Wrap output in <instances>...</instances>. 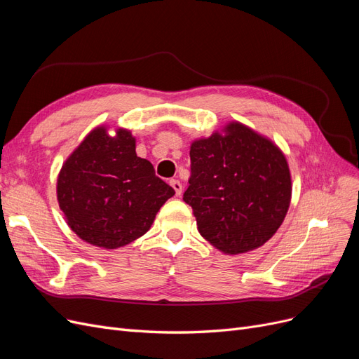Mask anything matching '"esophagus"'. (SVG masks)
Segmentation results:
<instances>
[{
  "label": "esophagus",
  "mask_w": 359,
  "mask_h": 359,
  "mask_svg": "<svg viewBox=\"0 0 359 359\" xmlns=\"http://www.w3.org/2000/svg\"><path fill=\"white\" fill-rule=\"evenodd\" d=\"M170 185H172V189L175 190V194L181 196V193H182V184L178 180H172Z\"/></svg>",
  "instance_id": "esophagus-1"
}]
</instances>
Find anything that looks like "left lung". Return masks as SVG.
Listing matches in <instances>:
<instances>
[{
  "instance_id": "8db88e82",
  "label": "left lung",
  "mask_w": 359,
  "mask_h": 359,
  "mask_svg": "<svg viewBox=\"0 0 359 359\" xmlns=\"http://www.w3.org/2000/svg\"><path fill=\"white\" fill-rule=\"evenodd\" d=\"M191 177L184 202L197 230L229 255L263 246L278 231L291 203L290 166L264 135L230 121L190 145Z\"/></svg>"
}]
</instances>
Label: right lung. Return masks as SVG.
I'll list each match as a JSON object with an SVG mask.
<instances>
[{"instance_id":"1","label":"right lung","mask_w":359,"mask_h":359,"mask_svg":"<svg viewBox=\"0 0 359 359\" xmlns=\"http://www.w3.org/2000/svg\"><path fill=\"white\" fill-rule=\"evenodd\" d=\"M135 148L130 130L109 135L107 126H97L59 170L56 196L67 224L97 248L117 250L141 238L175 194Z\"/></svg>"}]
</instances>
